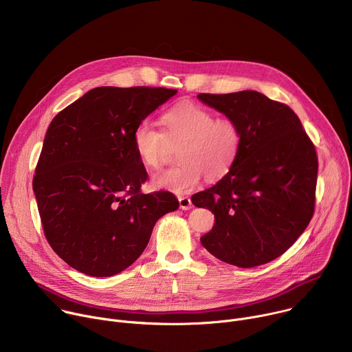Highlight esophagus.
<instances>
[{"mask_svg":"<svg viewBox=\"0 0 352 352\" xmlns=\"http://www.w3.org/2000/svg\"><path fill=\"white\" fill-rule=\"evenodd\" d=\"M178 200H179V208L182 210H189L192 208V202L188 196H179Z\"/></svg>","mask_w":352,"mask_h":352,"instance_id":"1","label":"esophagus"}]
</instances>
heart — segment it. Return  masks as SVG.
Here are the masks:
<instances>
[{
	"mask_svg": "<svg viewBox=\"0 0 352 352\" xmlns=\"http://www.w3.org/2000/svg\"><path fill=\"white\" fill-rule=\"evenodd\" d=\"M164 132L143 120L132 132V144L140 163L159 170L168 159L170 146L181 144L179 164L153 177L157 189L177 193L196 188L204 177L219 181L234 167L242 147V132L231 118H217L193 103L174 106L163 116Z\"/></svg>",
	"mask_w": 352,
	"mask_h": 352,
	"instance_id": "b5f03b06",
	"label": "heart"
}]
</instances>
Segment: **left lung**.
<instances>
[{
	"label": "left lung",
	"mask_w": 352,
	"mask_h": 352,
	"mask_svg": "<svg viewBox=\"0 0 352 352\" xmlns=\"http://www.w3.org/2000/svg\"><path fill=\"white\" fill-rule=\"evenodd\" d=\"M197 97L234 120L242 132L241 153L230 173L192 196L195 206L216 217L200 241L226 263L265 265L292 246L314 216L315 144L287 104L259 91Z\"/></svg>",
	"instance_id": "left-lung-1"
}]
</instances>
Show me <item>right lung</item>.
<instances>
[{"mask_svg":"<svg viewBox=\"0 0 352 352\" xmlns=\"http://www.w3.org/2000/svg\"><path fill=\"white\" fill-rule=\"evenodd\" d=\"M175 93L96 87L50 124L33 190L47 242L75 270L93 277L125 270L156 221L178 209L168 190L142 192L147 171L132 144L135 126Z\"/></svg>","mask_w":352,"mask_h":352,"instance_id":"1","label":"right lung"}]
</instances>
